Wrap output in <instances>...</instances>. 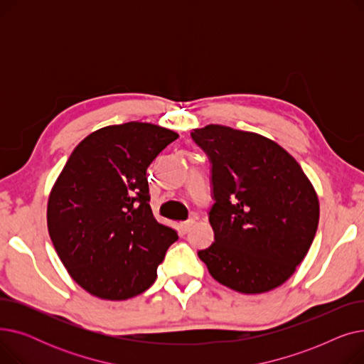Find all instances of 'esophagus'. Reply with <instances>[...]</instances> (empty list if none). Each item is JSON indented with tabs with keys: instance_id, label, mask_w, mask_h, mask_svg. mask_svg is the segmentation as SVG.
<instances>
[{
	"instance_id": "34e87169",
	"label": "esophagus",
	"mask_w": 364,
	"mask_h": 364,
	"mask_svg": "<svg viewBox=\"0 0 364 364\" xmlns=\"http://www.w3.org/2000/svg\"><path fill=\"white\" fill-rule=\"evenodd\" d=\"M195 223H196V221H195V218H188L187 221H183V223L180 224L181 232H183V233H187V232L190 230V228H192V225H193Z\"/></svg>"
}]
</instances>
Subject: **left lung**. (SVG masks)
<instances>
[{"label":"left lung","instance_id":"obj_1","mask_svg":"<svg viewBox=\"0 0 364 364\" xmlns=\"http://www.w3.org/2000/svg\"><path fill=\"white\" fill-rule=\"evenodd\" d=\"M211 162L214 243L198 252L209 274L242 294L283 284L307 255L318 225L317 193L276 141L224 125L192 131Z\"/></svg>","mask_w":364,"mask_h":364}]
</instances>
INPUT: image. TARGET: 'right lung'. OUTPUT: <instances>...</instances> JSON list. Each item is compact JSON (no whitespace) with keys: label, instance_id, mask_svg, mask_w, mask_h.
Wrapping results in <instances>:
<instances>
[{"label":"right lung","instance_id":"right-lung-1","mask_svg":"<svg viewBox=\"0 0 364 364\" xmlns=\"http://www.w3.org/2000/svg\"><path fill=\"white\" fill-rule=\"evenodd\" d=\"M177 139L147 122L100 128L75 147L55 180L48 233L70 277L91 295L122 301L156 280L178 236L153 217L146 171Z\"/></svg>","mask_w":364,"mask_h":364}]
</instances>
